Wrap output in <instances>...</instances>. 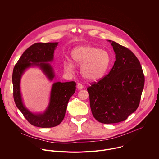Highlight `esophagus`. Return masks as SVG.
Here are the masks:
<instances>
[{"label":"esophagus","instance_id":"1","mask_svg":"<svg viewBox=\"0 0 159 159\" xmlns=\"http://www.w3.org/2000/svg\"><path fill=\"white\" fill-rule=\"evenodd\" d=\"M83 85L81 84V83H78V84H77V89H79V90H81V89H83Z\"/></svg>","mask_w":159,"mask_h":159}]
</instances>
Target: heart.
<instances>
[{
    "instance_id": "1",
    "label": "heart",
    "mask_w": 159,
    "mask_h": 159,
    "mask_svg": "<svg viewBox=\"0 0 159 159\" xmlns=\"http://www.w3.org/2000/svg\"><path fill=\"white\" fill-rule=\"evenodd\" d=\"M71 56L74 62L70 59H65L64 68L70 71L75 68L74 63L81 66V75L89 81L101 79L110 64L109 54L106 51L92 46H78L72 50Z\"/></svg>"
}]
</instances>
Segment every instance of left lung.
I'll list each match as a JSON object with an SVG mask.
<instances>
[{"label":"left lung","instance_id":"8db88e82","mask_svg":"<svg viewBox=\"0 0 159 159\" xmlns=\"http://www.w3.org/2000/svg\"><path fill=\"white\" fill-rule=\"evenodd\" d=\"M116 61L108 75L88 88L91 111L97 120L114 124L125 120L138 108L144 76L135 55L128 48L108 40Z\"/></svg>","mask_w":159,"mask_h":159}]
</instances>
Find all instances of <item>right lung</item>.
<instances>
[{"mask_svg":"<svg viewBox=\"0 0 159 159\" xmlns=\"http://www.w3.org/2000/svg\"><path fill=\"white\" fill-rule=\"evenodd\" d=\"M58 42L37 43L28 48L16 64L12 75L13 97L15 104L28 122L36 127L49 128L58 125L64 119L70 98L76 90V83L56 82L52 85L49 103L43 113H33L23 102L21 80L24 72L30 67H38L49 81H52L55 73L49 62L54 60V50Z\"/></svg>","mask_w":159,"mask_h":159,"instance_id":"1","label":"right lung"}]
</instances>
